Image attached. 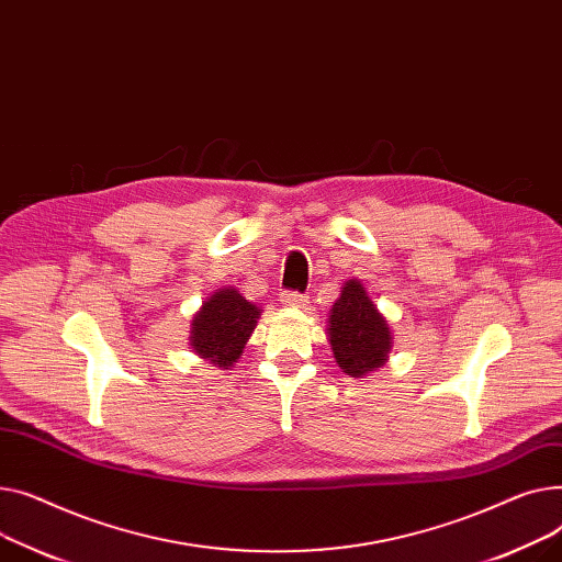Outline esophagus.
Wrapping results in <instances>:
<instances>
[{
	"label": "esophagus",
	"instance_id": "esophagus-1",
	"mask_svg": "<svg viewBox=\"0 0 562 562\" xmlns=\"http://www.w3.org/2000/svg\"><path fill=\"white\" fill-rule=\"evenodd\" d=\"M281 304L292 306V308H306L308 306V296L296 292V290H283L281 292Z\"/></svg>",
	"mask_w": 562,
	"mask_h": 562
}]
</instances>
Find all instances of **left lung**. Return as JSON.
Masks as SVG:
<instances>
[{"label": "left lung", "instance_id": "1", "mask_svg": "<svg viewBox=\"0 0 562 562\" xmlns=\"http://www.w3.org/2000/svg\"><path fill=\"white\" fill-rule=\"evenodd\" d=\"M328 340L340 370L349 376L374 372L387 360L390 328L360 281H347L328 319Z\"/></svg>", "mask_w": 562, "mask_h": 562}]
</instances>
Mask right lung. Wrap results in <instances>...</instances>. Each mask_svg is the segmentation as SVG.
Returning a JSON list of instances; mask_svg holds the SVG:
<instances>
[{
	"label": "right lung",
	"instance_id": "obj_1",
	"mask_svg": "<svg viewBox=\"0 0 562 562\" xmlns=\"http://www.w3.org/2000/svg\"><path fill=\"white\" fill-rule=\"evenodd\" d=\"M260 311L236 288L215 292L192 319L190 345L194 353L228 370L240 358Z\"/></svg>",
	"mask_w": 562,
	"mask_h": 562
}]
</instances>
